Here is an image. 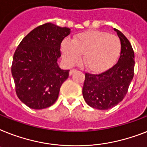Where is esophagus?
<instances>
[{"instance_id":"esophagus-1","label":"esophagus","mask_w":147,"mask_h":147,"mask_svg":"<svg viewBox=\"0 0 147 147\" xmlns=\"http://www.w3.org/2000/svg\"><path fill=\"white\" fill-rule=\"evenodd\" d=\"M76 71V69H71V70H70V71H69V76H71V75H73V74L75 73Z\"/></svg>"}]
</instances>
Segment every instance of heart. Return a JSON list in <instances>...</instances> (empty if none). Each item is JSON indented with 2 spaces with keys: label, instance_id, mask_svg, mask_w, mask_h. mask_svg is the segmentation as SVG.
I'll use <instances>...</instances> for the list:
<instances>
[{
  "label": "heart",
  "instance_id": "heart-1",
  "mask_svg": "<svg viewBox=\"0 0 147 147\" xmlns=\"http://www.w3.org/2000/svg\"><path fill=\"white\" fill-rule=\"evenodd\" d=\"M121 45L115 35L101 31H88L78 34L73 40L65 39L61 45L63 58L69 65L83 63L90 71L100 73L115 65L121 53Z\"/></svg>",
  "mask_w": 147,
  "mask_h": 147
}]
</instances>
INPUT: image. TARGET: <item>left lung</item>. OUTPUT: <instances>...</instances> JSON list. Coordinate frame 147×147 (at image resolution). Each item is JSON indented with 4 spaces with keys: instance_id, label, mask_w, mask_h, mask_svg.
<instances>
[{
    "instance_id": "left-lung-1",
    "label": "left lung",
    "mask_w": 147,
    "mask_h": 147,
    "mask_svg": "<svg viewBox=\"0 0 147 147\" xmlns=\"http://www.w3.org/2000/svg\"><path fill=\"white\" fill-rule=\"evenodd\" d=\"M121 45L118 63L99 75L86 73L82 94L92 108L107 110L121 102L127 92L134 77V53L129 40L116 28Z\"/></svg>"
}]
</instances>
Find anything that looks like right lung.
<instances>
[{
	"mask_svg": "<svg viewBox=\"0 0 147 147\" xmlns=\"http://www.w3.org/2000/svg\"><path fill=\"white\" fill-rule=\"evenodd\" d=\"M71 32L48 22L30 32L20 42L12 63V76L20 100L34 109L53 105L69 70L59 68L60 45Z\"/></svg>",
	"mask_w": 147,
	"mask_h": 147,
	"instance_id": "1",
	"label": "right lung"
}]
</instances>
